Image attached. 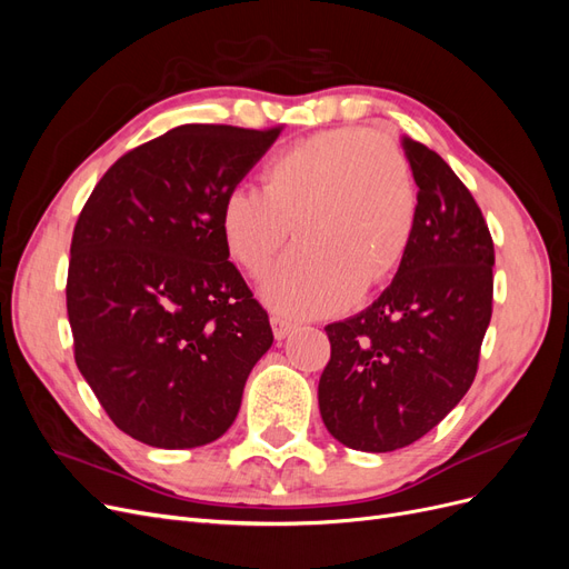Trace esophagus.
<instances>
[{"instance_id": "1", "label": "esophagus", "mask_w": 569, "mask_h": 569, "mask_svg": "<svg viewBox=\"0 0 569 569\" xmlns=\"http://www.w3.org/2000/svg\"><path fill=\"white\" fill-rule=\"evenodd\" d=\"M270 325H272V335L278 341H282L291 330H295V322L284 316H270Z\"/></svg>"}]
</instances>
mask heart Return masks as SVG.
I'll list each match as a JSON object with an SVG mask.
<instances>
[{
  "instance_id": "obj_1",
  "label": "heart",
  "mask_w": 569,
  "mask_h": 569,
  "mask_svg": "<svg viewBox=\"0 0 569 569\" xmlns=\"http://www.w3.org/2000/svg\"><path fill=\"white\" fill-rule=\"evenodd\" d=\"M218 222L228 253L251 274L295 228L299 244L266 274L261 297L287 316H325L370 297L399 268L416 232L418 184L389 134L332 128L272 153L261 189H232Z\"/></svg>"
}]
</instances>
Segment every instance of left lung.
Listing matches in <instances>:
<instances>
[{
  "label": "left lung",
  "mask_w": 569,
  "mask_h": 569,
  "mask_svg": "<svg viewBox=\"0 0 569 569\" xmlns=\"http://www.w3.org/2000/svg\"><path fill=\"white\" fill-rule=\"evenodd\" d=\"M418 222L391 284L325 327L320 416L337 441L387 453L418 441L475 382L493 301V239L470 189L437 151L403 137Z\"/></svg>",
  "instance_id": "left-lung-1"
}]
</instances>
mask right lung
Segmentation results:
<instances>
[{"mask_svg": "<svg viewBox=\"0 0 569 569\" xmlns=\"http://www.w3.org/2000/svg\"><path fill=\"white\" fill-rule=\"evenodd\" d=\"M278 134L173 128L123 153L82 206L66 282L76 363L137 441L194 449L226 435L270 349L218 216Z\"/></svg>", "mask_w": 569, "mask_h": 569, "instance_id": "add662e5", "label": "right lung"}]
</instances>
